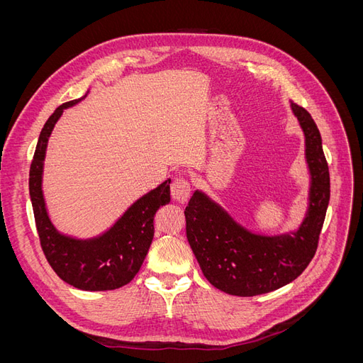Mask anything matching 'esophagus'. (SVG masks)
I'll use <instances>...</instances> for the list:
<instances>
[{
    "mask_svg": "<svg viewBox=\"0 0 363 363\" xmlns=\"http://www.w3.org/2000/svg\"><path fill=\"white\" fill-rule=\"evenodd\" d=\"M171 195H172V199L175 201H179V203L188 201V199L191 196V184H189V182L186 180L184 177L174 179V182L171 184Z\"/></svg>",
    "mask_w": 363,
    "mask_h": 363,
    "instance_id": "34e87169",
    "label": "esophagus"
}]
</instances>
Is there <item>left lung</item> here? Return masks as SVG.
Listing matches in <instances>:
<instances>
[{"label":"left lung","mask_w":363,"mask_h":363,"mask_svg":"<svg viewBox=\"0 0 363 363\" xmlns=\"http://www.w3.org/2000/svg\"><path fill=\"white\" fill-rule=\"evenodd\" d=\"M304 135L311 175L307 208L294 232L252 233L225 208L196 189L186 206V236L208 283L230 295L255 296L294 281L309 265L318 247L330 200V175L315 121L291 103Z\"/></svg>","instance_id":"1"}]
</instances>
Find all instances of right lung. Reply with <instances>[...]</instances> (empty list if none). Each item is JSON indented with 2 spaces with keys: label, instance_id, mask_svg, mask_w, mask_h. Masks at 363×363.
Masks as SVG:
<instances>
[{
  "label": "right lung",
  "instance_id": "add662e5",
  "mask_svg": "<svg viewBox=\"0 0 363 363\" xmlns=\"http://www.w3.org/2000/svg\"><path fill=\"white\" fill-rule=\"evenodd\" d=\"M83 98L59 106L43 125L30 167V200L43 255L54 272L77 289L112 291L133 280L144 263L155 236V215L171 201V179L142 195L101 235L82 239L59 232L43 199V162L48 139L63 111Z\"/></svg>",
  "mask_w": 363,
  "mask_h": 363
}]
</instances>
